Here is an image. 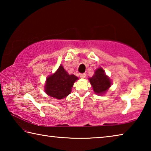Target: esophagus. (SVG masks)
Listing matches in <instances>:
<instances>
[{
	"mask_svg": "<svg viewBox=\"0 0 151 151\" xmlns=\"http://www.w3.org/2000/svg\"><path fill=\"white\" fill-rule=\"evenodd\" d=\"M86 76V75L85 73H82V74H81V75H80V76H81V77L82 78H85Z\"/></svg>",
	"mask_w": 151,
	"mask_h": 151,
	"instance_id": "esophagus-1",
	"label": "esophagus"
}]
</instances>
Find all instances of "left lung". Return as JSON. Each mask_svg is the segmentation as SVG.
<instances>
[{
	"mask_svg": "<svg viewBox=\"0 0 151 151\" xmlns=\"http://www.w3.org/2000/svg\"><path fill=\"white\" fill-rule=\"evenodd\" d=\"M94 93L97 94H103L111 87L112 82L108 76L106 75L104 70L101 67L97 68L94 75L89 78Z\"/></svg>",
	"mask_w": 151,
	"mask_h": 151,
	"instance_id": "1",
	"label": "left lung"
}]
</instances>
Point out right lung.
Segmentation results:
<instances>
[{
    "label": "right lung",
    "mask_w": 151,
    "mask_h": 151,
    "mask_svg": "<svg viewBox=\"0 0 151 151\" xmlns=\"http://www.w3.org/2000/svg\"><path fill=\"white\" fill-rule=\"evenodd\" d=\"M78 77L68 75L62 65L56 72L48 76L45 86V91L48 96L57 99H63L70 93L75 82Z\"/></svg>",
    "instance_id": "1"
}]
</instances>
